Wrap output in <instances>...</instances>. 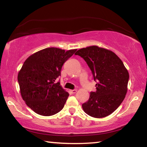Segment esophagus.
Here are the masks:
<instances>
[{"mask_svg": "<svg viewBox=\"0 0 147 147\" xmlns=\"http://www.w3.org/2000/svg\"><path fill=\"white\" fill-rule=\"evenodd\" d=\"M70 92H71V93L74 94V93H76V92H77V91H76V89H73V90H70Z\"/></svg>", "mask_w": 147, "mask_h": 147, "instance_id": "esophagus-1", "label": "esophagus"}]
</instances>
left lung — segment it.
I'll use <instances>...</instances> for the list:
<instances>
[{
  "label": "left lung",
  "mask_w": 147,
  "mask_h": 147,
  "mask_svg": "<svg viewBox=\"0 0 147 147\" xmlns=\"http://www.w3.org/2000/svg\"><path fill=\"white\" fill-rule=\"evenodd\" d=\"M84 58L96 81L95 92L82 104L85 113L94 118L112 113L121 105L128 90L129 73L121 59L109 50L93 45L75 53Z\"/></svg>",
  "instance_id": "1"
}]
</instances>
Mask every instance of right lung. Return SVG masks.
Wrapping results in <instances>:
<instances>
[{
    "label": "right lung",
    "mask_w": 147,
    "mask_h": 147,
    "mask_svg": "<svg viewBox=\"0 0 147 147\" xmlns=\"http://www.w3.org/2000/svg\"><path fill=\"white\" fill-rule=\"evenodd\" d=\"M76 51L50 47L32 54L24 62L17 80L22 98L34 112L51 116L63 109L69 94L56 80L61 75L63 64Z\"/></svg>",
    "instance_id": "obj_1"
}]
</instances>
